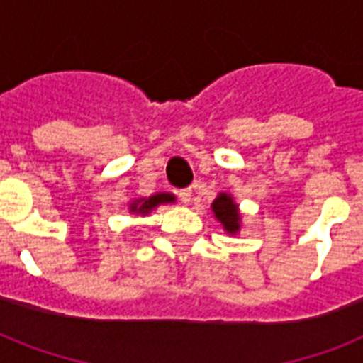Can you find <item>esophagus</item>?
I'll return each instance as SVG.
<instances>
[{
  "label": "esophagus",
  "instance_id": "obj_1",
  "mask_svg": "<svg viewBox=\"0 0 363 363\" xmlns=\"http://www.w3.org/2000/svg\"><path fill=\"white\" fill-rule=\"evenodd\" d=\"M179 199H181L182 203L188 205L190 203V199H192V190L190 188H184V190H179Z\"/></svg>",
  "mask_w": 363,
  "mask_h": 363
}]
</instances>
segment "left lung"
Instances as JSON below:
<instances>
[{"label":"left lung","instance_id":"left-lung-1","mask_svg":"<svg viewBox=\"0 0 363 363\" xmlns=\"http://www.w3.org/2000/svg\"><path fill=\"white\" fill-rule=\"evenodd\" d=\"M211 209H213V215L215 218L222 224L224 232L228 235H238L241 232L242 226V216L241 211H239V205L235 203L232 194L220 192L216 196V199L211 203Z\"/></svg>","mask_w":363,"mask_h":363}]
</instances>
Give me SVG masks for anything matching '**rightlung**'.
I'll return each instance as SVG.
<instances>
[{
	"label": "right lung",
	"mask_w": 363,
	"mask_h": 363,
	"mask_svg": "<svg viewBox=\"0 0 363 363\" xmlns=\"http://www.w3.org/2000/svg\"><path fill=\"white\" fill-rule=\"evenodd\" d=\"M165 203H175V196L169 192H158L152 194V196H148V198H135L128 203V211H130L131 215L147 216L148 213H152L156 207Z\"/></svg>",
	"instance_id": "right-lung-1"
}]
</instances>
